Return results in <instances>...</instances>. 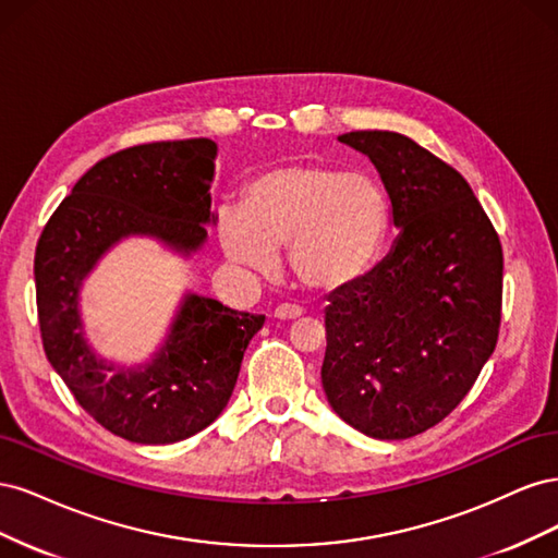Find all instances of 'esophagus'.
<instances>
[{
  "instance_id": "1",
  "label": "esophagus",
  "mask_w": 558,
  "mask_h": 558,
  "mask_svg": "<svg viewBox=\"0 0 558 558\" xmlns=\"http://www.w3.org/2000/svg\"><path fill=\"white\" fill-rule=\"evenodd\" d=\"M302 314H305V310L298 307V305H279L275 310V316L281 318V320H291V318H300Z\"/></svg>"
}]
</instances>
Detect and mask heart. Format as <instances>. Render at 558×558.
I'll return each instance as SVG.
<instances>
[{
    "mask_svg": "<svg viewBox=\"0 0 558 558\" xmlns=\"http://www.w3.org/2000/svg\"><path fill=\"white\" fill-rule=\"evenodd\" d=\"M388 205L379 185L324 162H289L251 179L242 209L218 218L226 253L267 267L289 246L300 283L340 291L367 272L386 240Z\"/></svg>",
    "mask_w": 558,
    "mask_h": 558,
    "instance_id": "obj_1",
    "label": "heart"
}]
</instances>
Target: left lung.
Here are the masks:
<instances>
[{"label":"left lung","mask_w":558,"mask_h":558,"mask_svg":"<svg viewBox=\"0 0 558 558\" xmlns=\"http://www.w3.org/2000/svg\"><path fill=\"white\" fill-rule=\"evenodd\" d=\"M377 167L400 234L326 307L320 381L330 408L377 440L433 428L480 377L498 342L502 248L468 181L410 137H337Z\"/></svg>","instance_id":"obj_1"}]
</instances>
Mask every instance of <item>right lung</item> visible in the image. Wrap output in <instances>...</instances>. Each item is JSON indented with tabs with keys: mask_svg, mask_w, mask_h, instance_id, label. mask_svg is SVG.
Listing matches in <instances>:
<instances>
[{
	"mask_svg": "<svg viewBox=\"0 0 558 558\" xmlns=\"http://www.w3.org/2000/svg\"><path fill=\"white\" fill-rule=\"evenodd\" d=\"M211 140L140 144L99 160L48 218L35 256L37 310L48 363L99 426L140 445L185 440L226 410L244 351L263 314L234 312L185 293L167 340L137 367L99 359L83 335L81 283L105 253L132 234L181 256L216 223Z\"/></svg>",
	"mask_w": 558,
	"mask_h": 558,
	"instance_id": "obj_1",
	"label": "right lung"
}]
</instances>
